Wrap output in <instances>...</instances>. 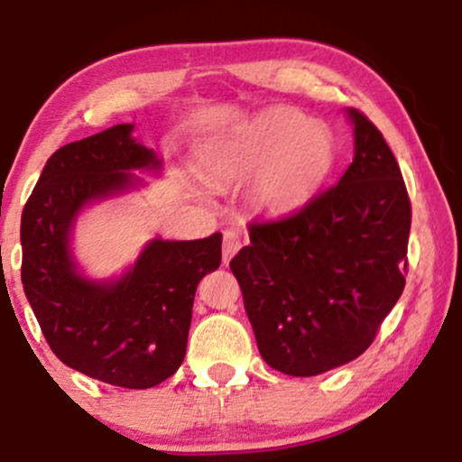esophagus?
I'll list each match as a JSON object with an SVG mask.
<instances>
[{"label": "esophagus", "mask_w": 462, "mask_h": 462, "mask_svg": "<svg viewBox=\"0 0 462 462\" xmlns=\"http://www.w3.org/2000/svg\"><path fill=\"white\" fill-rule=\"evenodd\" d=\"M241 245H243L241 232L235 230V227H232V230H226L224 232V263L230 261L238 249H241Z\"/></svg>", "instance_id": "obj_1"}]
</instances>
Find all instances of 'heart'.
I'll return each mask as SVG.
<instances>
[{"instance_id": "1", "label": "heart", "mask_w": 462, "mask_h": 462, "mask_svg": "<svg viewBox=\"0 0 462 462\" xmlns=\"http://www.w3.org/2000/svg\"><path fill=\"white\" fill-rule=\"evenodd\" d=\"M210 178L254 177L258 206L289 213L306 204L337 162V139L323 121L300 110L275 108L230 134L208 143L201 153Z\"/></svg>"}]
</instances>
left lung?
Returning a JSON list of instances; mask_svg holds the SVG:
<instances>
[{
  "instance_id": "1",
  "label": "left lung",
  "mask_w": 462,
  "mask_h": 462,
  "mask_svg": "<svg viewBox=\"0 0 462 462\" xmlns=\"http://www.w3.org/2000/svg\"><path fill=\"white\" fill-rule=\"evenodd\" d=\"M354 161L293 215L249 224L230 261L258 352L286 375H319L374 343L406 284L411 199L383 132L349 108Z\"/></svg>"
}]
</instances>
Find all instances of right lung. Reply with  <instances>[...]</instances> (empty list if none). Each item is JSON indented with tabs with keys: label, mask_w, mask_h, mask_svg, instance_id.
I'll return each mask as SVG.
<instances>
[{
	"label": "right lung",
	"mask_w": 462,
	"mask_h": 462,
	"mask_svg": "<svg viewBox=\"0 0 462 462\" xmlns=\"http://www.w3.org/2000/svg\"><path fill=\"white\" fill-rule=\"evenodd\" d=\"M132 128L113 125L51 153L21 215V282L45 341L67 367L106 384L150 389L182 365L195 291L219 267L221 235L153 238L115 282L78 273L69 235L82 206L134 187L132 169L161 167Z\"/></svg>",
	"instance_id": "right-lung-1"
}]
</instances>
